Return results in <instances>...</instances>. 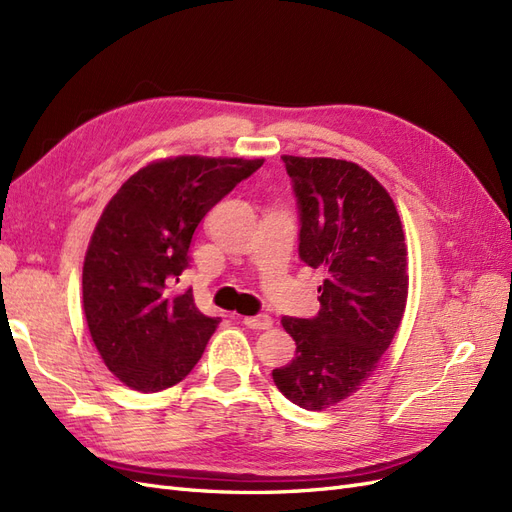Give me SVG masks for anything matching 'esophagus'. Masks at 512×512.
<instances>
[{"mask_svg":"<svg viewBox=\"0 0 512 512\" xmlns=\"http://www.w3.org/2000/svg\"><path fill=\"white\" fill-rule=\"evenodd\" d=\"M243 324L247 329H256V331H265L273 327V320L267 314H258V316H245Z\"/></svg>","mask_w":512,"mask_h":512,"instance_id":"obj_1","label":"esophagus"}]
</instances>
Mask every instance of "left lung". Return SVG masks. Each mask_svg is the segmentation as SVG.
I'll list each match as a JSON object with an SVG mask.
<instances>
[{"label": "left lung", "mask_w": 512, "mask_h": 512, "mask_svg": "<svg viewBox=\"0 0 512 512\" xmlns=\"http://www.w3.org/2000/svg\"><path fill=\"white\" fill-rule=\"evenodd\" d=\"M282 160L299 209V258L327 280L314 318H282L297 354L273 369V382L292 404L322 410L356 393L391 346L408 299V252L393 198L365 168Z\"/></svg>", "instance_id": "1"}]
</instances>
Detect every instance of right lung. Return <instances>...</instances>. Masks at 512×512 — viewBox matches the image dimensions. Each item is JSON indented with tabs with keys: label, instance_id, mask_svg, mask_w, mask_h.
<instances>
[{
	"label": "right lung",
	"instance_id": "right-lung-1",
	"mask_svg": "<svg viewBox=\"0 0 512 512\" xmlns=\"http://www.w3.org/2000/svg\"><path fill=\"white\" fill-rule=\"evenodd\" d=\"M265 160L179 156L138 170L106 205L83 265V309L104 365L134 391L158 393L190 374L220 318L192 288V237L205 215Z\"/></svg>",
	"mask_w": 512,
	"mask_h": 512
}]
</instances>
